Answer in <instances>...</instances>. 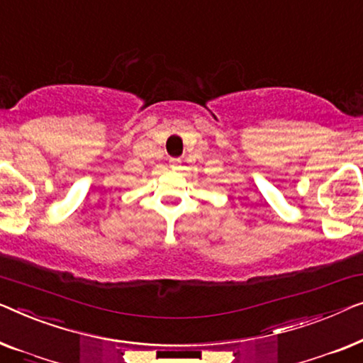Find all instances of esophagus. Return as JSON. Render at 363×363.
Returning <instances> with one entry per match:
<instances>
[{"instance_id":"1","label":"esophagus","mask_w":363,"mask_h":363,"mask_svg":"<svg viewBox=\"0 0 363 363\" xmlns=\"http://www.w3.org/2000/svg\"><path fill=\"white\" fill-rule=\"evenodd\" d=\"M181 164V160L179 157H171V161H169V166L172 167V169H177V166Z\"/></svg>"}]
</instances>
